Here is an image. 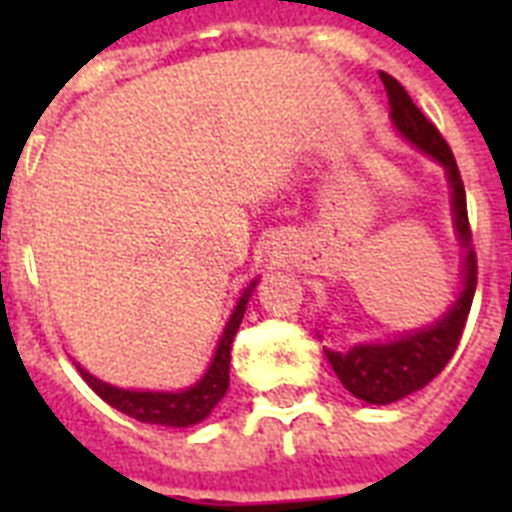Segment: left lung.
Instances as JSON below:
<instances>
[{"instance_id": "obj_1", "label": "left lung", "mask_w": 512, "mask_h": 512, "mask_svg": "<svg viewBox=\"0 0 512 512\" xmlns=\"http://www.w3.org/2000/svg\"><path fill=\"white\" fill-rule=\"evenodd\" d=\"M380 79L388 90L390 119L398 127V132L446 167V175L452 183L454 223H457L460 241L468 247V255H465V289H462L460 300L452 305V311L446 313L441 321H436V327L420 329V332L388 342V345H356L345 353L324 350L345 390H350L353 396L366 401V404H393L398 398L425 388L433 377L444 372V366L449 364V358L454 356V350L460 345L478 281V260L473 247H470L465 185H462L460 167L454 162L452 148L441 138L436 124L414 106V100L409 98V92L401 87L398 79H393L385 71H380Z\"/></svg>"}]
</instances>
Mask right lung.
I'll return each instance as SVG.
<instances>
[{
    "instance_id": "obj_1",
    "label": "right lung",
    "mask_w": 512,
    "mask_h": 512,
    "mask_svg": "<svg viewBox=\"0 0 512 512\" xmlns=\"http://www.w3.org/2000/svg\"><path fill=\"white\" fill-rule=\"evenodd\" d=\"M252 287H255V284H252ZM252 287L241 295L239 305H236V311H233L231 321H228V327H225L223 337H220V345H217V353L215 358H212V364H209L207 374H204L193 388L180 390V393H138V390H122L114 388V385H106V382L95 380L90 372L79 369L84 382H87L106 404H111L122 414L132 417V420L151 422V425H170V428H188V425H196V422L204 420V417L215 409L217 401H220V398L225 396V390H228L233 337H236L241 319H244Z\"/></svg>"
}]
</instances>
